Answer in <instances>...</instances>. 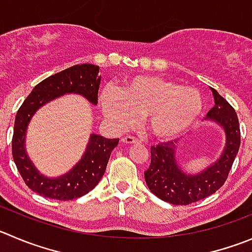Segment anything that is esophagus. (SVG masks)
<instances>
[{"mask_svg":"<svg viewBox=\"0 0 252 252\" xmlns=\"http://www.w3.org/2000/svg\"><path fill=\"white\" fill-rule=\"evenodd\" d=\"M121 142L126 143V145H132V143H138L140 141L136 137H133V136H126V137L121 138Z\"/></svg>","mask_w":252,"mask_h":252,"instance_id":"esophagus-1","label":"esophagus"}]
</instances>
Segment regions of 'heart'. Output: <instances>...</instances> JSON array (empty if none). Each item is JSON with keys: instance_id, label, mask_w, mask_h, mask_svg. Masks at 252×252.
I'll return each instance as SVG.
<instances>
[{"instance_id": "heart-1", "label": "heart", "mask_w": 252, "mask_h": 252, "mask_svg": "<svg viewBox=\"0 0 252 252\" xmlns=\"http://www.w3.org/2000/svg\"><path fill=\"white\" fill-rule=\"evenodd\" d=\"M100 105L119 130L131 127L140 116H146L148 130L158 138L183 133L195 124L203 110L202 96L196 90L151 75L125 81L120 90L106 89Z\"/></svg>"}]
</instances>
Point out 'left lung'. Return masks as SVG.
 <instances>
[{
  "instance_id": "obj_1",
  "label": "left lung",
  "mask_w": 252,
  "mask_h": 252,
  "mask_svg": "<svg viewBox=\"0 0 252 252\" xmlns=\"http://www.w3.org/2000/svg\"><path fill=\"white\" fill-rule=\"evenodd\" d=\"M214 106L207 119L217 122L225 131V147L219 159L198 174H187L176 159L177 141L151 147V164L145 172L150 190L159 199L174 205H188L202 200L221 188L240 147V126L234 107L212 88Z\"/></svg>"
}]
</instances>
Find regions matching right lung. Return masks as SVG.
Listing matches in <instances>:
<instances>
[{
    "mask_svg": "<svg viewBox=\"0 0 252 252\" xmlns=\"http://www.w3.org/2000/svg\"><path fill=\"white\" fill-rule=\"evenodd\" d=\"M99 69L94 64H80L44 79L34 86L17 111L12 137L13 160L28 188L44 198L73 200L93 190L104 176L110 155L119 143L117 138L109 140L93 133L81 159L68 173L58 178H48L40 174L26 152L27 126L43 105L64 94H80L93 105L97 104L101 80Z\"/></svg>",
    "mask_w": 252,
    "mask_h": 252,
    "instance_id": "right-lung-1",
    "label": "right lung"
}]
</instances>
